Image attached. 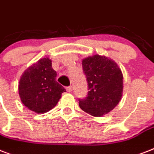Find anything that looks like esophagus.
Returning <instances> with one entry per match:
<instances>
[{"mask_svg": "<svg viewBox=\"0 0 154 154\" xmlns=\"http://www.w3.org/2000/svg\"><path fill=\"white\" fill-rule=\"evenodd\" d=\"M66 91H67V92H71L73 88H72V86H69V87H66Z\"/></svg>", "mask_w": 154, "mask_h": 154, "instance_id": "obj_1", "label": "esophagus"}]
</instances>
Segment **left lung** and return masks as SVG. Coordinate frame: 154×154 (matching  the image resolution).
<instances>
[{
  "mask_svg": "<svg viewBox=\"0 0 154 154\" xmlns=\"http://www.w3.org/2000/svg\"><path fill=\"white\" fill-rule=\"evenodd\" d=\"M82 66L88 92L85 99H79V107L90 115L102 116L121 100L122 72L112 59L99 54L83 58Z\"/></svg>",
  "mask_w": 154,
  "mask_h": 154,
  "instance_id": "8db88e82",
  "label": "left lung"
}]
</instances>
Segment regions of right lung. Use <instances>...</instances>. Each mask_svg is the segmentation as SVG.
<instances>
[{
  "mask_svg": "<svg viewBox=\"0 0 154 154\" xmlns=\"http://www.w3.org/2000/svg\"><path fill=\"white\" fill-rule=\"evenodd\" d=\"M51 60L42 58L29 66L20 79L19 96L29 110L45 113L54 108L66 89L56 81Z\"/></svg>",
  "mask_w": 154,
  "mask_h": 154,
  "instance_id": "add662e5",
  "label": "right lung"
}]
</instances>
